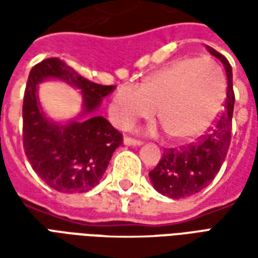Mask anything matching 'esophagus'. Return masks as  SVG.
Segmentation results:
<instances>
[{
	"label": "esophagus",
	"mask_w": 258,
	"mask_h": 258,
	"mask_svg": "<svg viewBox=\"0 0 258 258\" xmlns=\"http://www.w3.org/2000/svg\"><path fill=\"white\" fill-rule=\"evenodd\" d=\"M124 144L130 146H140L142 145V141L135 140V138H131V137H124Z\"/></svg>",
	"instance_id": "1"
}]
</instances>
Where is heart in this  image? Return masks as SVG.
Segmentation results:
<instances>
[{"instance_id":"1","label":"heart","mask_w":258,"mask_h":258,"mask_svg":"<svg viewBox=\"0 0 258 258\" xmlns=\"http://www.w3.org/2000/svg\"><path fill=\"white\" fill-rule=\"evenodd\" d=\"M225 99V77L210 59L186 56L149 76L141 87L121 85L113 94V121L128 128L155 114L179 142L203 135L216 121Z\"/></svg>"}]
</instances>
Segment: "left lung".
I'll return each mask as SVG.
<instances>
[{"mask_svg": "<svg viewBox=\"0 0 258 258\" xmlns=\"http://www.w3.org/2000/svg\"><path fill=\"white\" fill-rule=\"evenodd\" d=\"M207 49L224 64L228 80L227 98L220 116L198 142L179 149H164L160 162L149 173L153 188L173 199L192 196L210 184L220 171L231 144L235 105L232 68L228 59L214 48L207 47Z\"/></svg>", "mask_w": 258, "mask_h": 258, "instance_id": "obj_1", "label": "left lung"}]
</instances>
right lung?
Here are the masks:
<instances>
[{"label":"right lung","instance_id":"obj_1","mask_svg":"<svg viewBox=\"0 0 258 258\" xmlns=\"http://www.w3.org/2000/svg\"><path fill=\"white\" fill-rule=\"evenodd\" d=\"M60 79L81 90L84 112H94L114 85L92 83L59 58H48L30 70L23 98V149L31 167L51 188L63 194H83L99 184L123 134L102 116H90L66 125L48 121L38 99L37 85Z\"/></svg>","mask_w":258,"mask_h":258}]
</instances>
